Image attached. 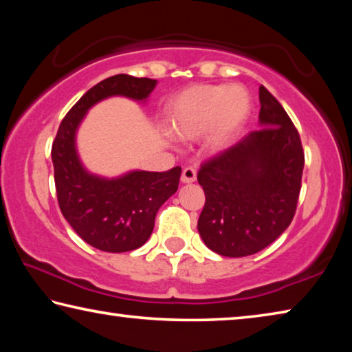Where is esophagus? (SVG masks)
Masks as SVG:
<instances>
[{"label":"esophagus","mask_w":352,"mask_h":352,"mask_svg":"<svg viewBox=\"0 0 352 352\" xmlns=\"http://www.w3.org/2000/svg\"><path fill=\"white\" fill-rule=\"evenodd\" d=\"M197 178V172L194 168H184L182 172V182L183 183H192Z\"/></svg>","instance_id":"1"}]
</instances>
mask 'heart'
I'll return each instance as SVG.
<instances>
[{"label":"heart","instance_id":"heart-1","mask_svg":"<svg viewBox=\"0 0 352 352\" xmlns=\"http://www.w3.org/2000/svg\"><path fill=\"white\" fill-rule=\"evenodd\" d=\"M250 111V96L241 85H195L182 91L166 110L170 133L182 141L208 135L214 151L230 144Z\"/></svg>","mask_w":352,"mask_h":352}]
</instances>
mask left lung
<instances>
[{
  "label": "left lung",
  "instance_id": "8db88e82",
  "mask_svg": "<svg viewBox=\"0 0 352 352\" xmlns=\"http://www.w3.org/2000/svg\"><path fill=\"white\" fill-rule=\"evenodd\" d=\"M259 130L201 164L199 233L214 253L242 258L281 236L295 216L305 152L276 98L259 87Z\"/></svg>",
  "mask_w": 352,
  "mask_h": 352
}]
</instances>
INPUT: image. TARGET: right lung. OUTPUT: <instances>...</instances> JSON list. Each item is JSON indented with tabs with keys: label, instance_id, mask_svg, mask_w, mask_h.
Here are the masks:
<instances>
[{
	"label": "right lung",
	"instance_id": "add662e5",
	"mask_svg": "<svg viewBox=\"0 0 352 352\" xmlns=\"http://www.w3.org/2000/svg\"><path fill=\"white\" fill-rule=\"evenodd\" d=\"M155 85V79L129 74L96 83L67 113L52 142L54 182L63 217L83 241L102 252L124 253L144 245L160 206L177 192L182 168L132 170L118 178L90 174L77 155V127L100 100L111 96L146 100Z\"/></svg>",
	"mask_w": 352,
	"mask_h": 352
}]
</instances>
